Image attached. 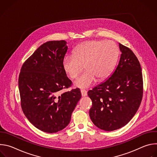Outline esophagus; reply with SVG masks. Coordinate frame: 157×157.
Returning <instances> with one entry per match:
<instances>
[{"label": "esophagus", "instance_id": "esophagus-1", "mask_svg": "<svg viewBox=\"0 0 157 157\" xmlns=\"http://www.w3.org/2000/svg\"><path fill=\"white\" fill-rule=\"evenodd\" d=\"M81 95L82 97L86 96L87 95V91L86 90H84V89H81Z\"/></svg>", "mask_w": 157, "mask_h": 157}]
</instances>
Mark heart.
I'll list each match as a JSON object with an SVG mask.
<instances>
[{
  "label": "heart",
  "mask_w": 157,
  "mask_h": 157,
  "mask_svg": "<svg viewBox=\"0 0 157 157\" xmlns=\"http://www.w3.org/2000/svg\"><path fill=\"white\" fill-rule=\"evenodd\" d=\"M119 57V48L110 41L91 40L77 46L73 55H66L62 62L63 69L70 78L75 79L83 69L86 71L75 82L80 88L92 86L97 78L101 81L113 71Z\"/></svg>",
  "instance_id": "1"
}]
</instances>
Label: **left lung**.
Listing matches in <instances>:
<instances>
[{"label":"left lung","mask_w":157,"mask_h":157,"mask_svg":"<svg viewBox=\"0 0 157 157\" xmlns=\"http://www.w3.org/2000/svg\"><path fill=\"white\" fill-rule=\"evenodd\" d=\"M119 44L122 54L114 73L87 93L93 102L89 116L96 127L105 131L125 125L137 113L143 97L140 63L130 48Z\"/></svg>","instance_id":"1"}]
</instances>
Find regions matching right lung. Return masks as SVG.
Listing matches in <instances>:
<instances>
[{
	"instance_id": "right-lung-1",
	"label": "right lung",
	"mask_w": 157,
	"mask_h": 157,
	"mask_svg": "<svg viewBox=\"0 0 157 157\" xmlns=\"http://www.w3.org/2000/svg\"><path fill=\"white\" fill-rule=\"evenodd\" d=\"M66 41H49L38 47L21 66L18 77L21 107L39 130L55 133L64 128L81 98L78 88L60 96L72 82L63 69Z\"/></svg>"
}]
</instances>
